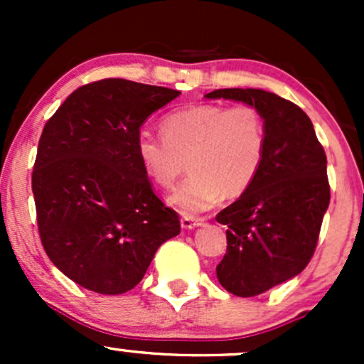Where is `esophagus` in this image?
<instances>
[{"label":"esophagus","mask_w":364,"mask_h":364,"mask_svg":"<svg viewBox=\"0 0 364 364\" xmlns=\"http://www.w3.org/2000/svg\"><path fill=\"white\" fill-rule=\"evenodd\" d=\"M200 225H203V219H195V217H183L181 219L183 229H195Z\"/></svg>","instance_id":"34e87169"}]
</instances>
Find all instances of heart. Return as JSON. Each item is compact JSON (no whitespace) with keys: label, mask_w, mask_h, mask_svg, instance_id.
<instances>
[{"label":"heart","mask_w":364,"mask_h":364,"mask_svg":"<svg viewBox=\"0 0 364 364\" xmlns=\"http://www.w3.org/2000/svg\"><path fill=\"white\" fill-rule=\"evenodd\" d=\"M161 135L141 132L135 154L154 185L171 188L188 164L190 176L168 202L183 215L208 210L225 196L245 193L263 164L267 132L252 106L198 104L166 114Z\"/></svg>","instance_id":"b5f03b06"}]
</instances>
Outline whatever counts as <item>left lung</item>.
I'll return each instance as SVG.
<instances>
[{"mask_svg": "<svg viewBox=\"0 0 364 364\" xmlns=\"http://www.w3.org/2000/svg\"><path fill=\"white\" fill-rule=\"evenodd\" d=\"M207 99L243 102L267 132L253 185L217 215L228 250L215 272L225 291L252 298L303 272L330 202L327 156L301 107L260 89H219Z\"/></svg>", "mask_w": 364, "mask_h": 364, "instance_id": "left-lung-1", "label": "left lung"}]
</instances>
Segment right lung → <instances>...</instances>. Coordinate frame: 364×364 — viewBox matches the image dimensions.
Instances as JSON below:
<instances>
[{
	"label": "right lung",
	"mask_w": 364,
	"mask_h": 364,
	"mask_svg": "<svg viewBox=\"0 0 364 364\" xmlns=\"http://www.w3.org/2000/svg\"><path fill=\"white\" fill-rule=\"evenodd\" d=\"M179 90L106 78L68 95L46 123L32 191L43 246L73 282L123 294L147 272L179 219L135 154L141 124Z\"/></svg>",
	"instance_id": "right-lung-1"
}]
</instances>
